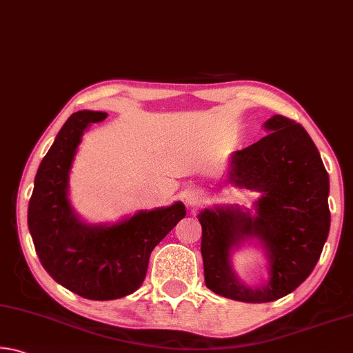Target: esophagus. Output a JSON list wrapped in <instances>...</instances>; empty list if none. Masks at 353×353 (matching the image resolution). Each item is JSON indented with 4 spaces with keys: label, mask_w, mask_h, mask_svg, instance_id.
I'll use <instances>...</instances> for the list:
<instances>
[{
    "label": "esophagus",
    "mask_w": 353,
    "mask_h": 353,
    "mask_svg": "<svg viewBox=\"0 0 353 353\" xmlns=\"http://www.w3.org/2000/svg\"><path fill=\"white\" fill-rule=\"evenodd\" d=\"M187 201H188L190 205H198V198H196L194 194H188L187 196Z\"/></svg>",
    "instance_id": "obj_1"
}]
</instances>
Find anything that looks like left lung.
I'll return each instance as SVG.
<instances>
[{"label": "left lung", "mask_w": 353, "mask_h": 353, "mask_svg": "<svg viewBox=\"0 0 353 353\" xmlns=\"http://www.w3.org/2000/svg\"><path fill=\"white\" fill-rule=\"evenodd\" d=\"M265 129L266 137L232 154L229 168V182L261 193L255 214L240 207L198 214L207 288L249 303L294 291L314 270L330 230L328 174L307 130L282 115ZM249 237L263 244L270 261V279L260 289L241 284L230 265L231 250Z\"/></svg>", "instance_id": "8db88e82"}]
</instances>
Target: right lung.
Returning a JSON list of instances; mask_svg holds the SVG:
<instances>
[{"instance_id":"right-lung-1","label":"right lung","mask_w":353,"mask_h":353,"mask_svg":"<svg viewBox=\"0 0 353 353\" xmlns=\"http://www.w3.org/2000/svg\"><path fill=\"white\" fill-rule=\"evenodd\" d=\"M105 117V112L81 110L67 119L41 160L28 207V227L46 272L92 301H112L139 290L152 249L187 214L182 202H176L113 225L82 223L68 201V176L83 130Z\"/></svg>"}]
</instances>
